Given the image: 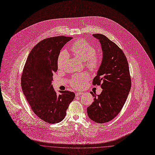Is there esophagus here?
Instances as JSON below:
<instances>
[{"label": "esophagus", "mask_w": 155, "mask_h": 155, "mask_svg": "<svg viewBox=\"0 0 155 155\" xmlns=\"http://www.w3.org/2000/svg\"><path fill=\"white\" fill-rule=\"evenodd\" d=\"M83 94V93L82 92H77V93H76V97H78V96H79V95H82Z\"/></svg>", "instance_id": "34e87169"}]
</instances>
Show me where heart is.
Segmentation results:
<instances>
[{
    "mask_svg": "<svg viewBox=\"0 0 155 155\" xmlns=\"http://www.w3.org/2000/svg\"><path fill=\"white\" fill-rule=\"evenodd\" d=\"M71 51L73 55L85 61L87 68L92 71H95L99 67L101 57L100 54H96L95 48L85 41L79 39L74 41L71 46ZM68 58V54L65 51L61 52L57 58V65L58 70L65 68ZM88 76L85 73L78 74L73 76L70 80V85L74 88L79 89L82 87L88 81Z\"/></svg>",
    "mask_w": 155,
    "mask_h": 155,
    "instance_id": "heart-1",
    "label": "heart"
}]
</instances>
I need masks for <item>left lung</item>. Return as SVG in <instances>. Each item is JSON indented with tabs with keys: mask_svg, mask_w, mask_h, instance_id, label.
Segmentation results:
<instances>
[{
	"mask_svg": "<svg viewBox=\"0 0 155 155\" xmlns=\"http://www.w3.org/2000/svg\"><path fill=\"white\" fill-rule=\"evenodd\" d=\"M101 46L103 59L93 80V85H101L100 95L91 91L94 101L87 107L89 118L103 123L114 118L124 106L131 87L128 63L125 54L105 35L93 34Z\"/></svg>",
	"mask_w": 155,
	"mask_h": 155,
	"instance_id": "1",
	"label": "left lung"
}]
</instances>
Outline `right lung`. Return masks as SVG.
<instances>
[{
  "label": "right lung",
  "instance_id": "add662e5",
  "mask_svg": "<svg viewBox=\"0 0 155 155\" xmlns=\"http://www.w3.org/2000/svg\"><path fill=\"white\" fill-rule=\"evenodd\" d=\"M71 39L58 36L43 40L30 51L23 69V94L34 112L48 123L62 120L75 97L74 92L67 90H60L58 95L51 85L53 74L58 70L57 61L60 50Z\"/></svg>",
  "mask_w": 155,
  "mask_h": 155
}]
</instances>
